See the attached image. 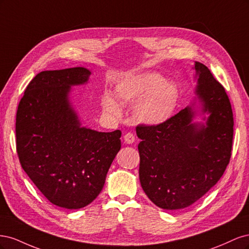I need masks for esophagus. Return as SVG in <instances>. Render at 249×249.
<instances>
[{
    "instance_id": "1",
    "label": "esophagus",
    "mask_w": 249,
    "mask_h": 249,
    "mask_svg": "<svg viewBox=\"0 0 249 249\" xmlns=\"http://www.w3.org/2000/svg\"><path fill=\"white\" fill-rule=\"evenodd\" d=\"M124 140L126 144H132V143L135 141V136L132 133H126L124 136Z\"/></svg>"
}]
</instances>
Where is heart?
<instances>
[{
  "label": "heart",
  "instance_id": "obj_1",
  "mask_svg": "<svg viewBox=\"0 0 249 249\" xmlns=\"http://www.w3.org/2000/svg\"><path fill=\"white\" fill-rule=\"evenodd\" d=\"M115 94L120 102L134 103V117L146 125L166 123L175 114L179 102V90L175 83L150 71L132 73L120 79L115 85ZM102 107L108 115L122 114L120 105L108 91L102 97Z\"/></svg>",
  "mask_w": 249,
  "mask_h": 249
}]
</instances>
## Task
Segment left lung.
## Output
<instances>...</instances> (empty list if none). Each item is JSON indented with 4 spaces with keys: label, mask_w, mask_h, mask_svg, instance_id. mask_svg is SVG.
<instances>
[{
    "label": "left lung",
    "mask_w": 249,
    "mask_h": 249,
    "mask_svg": "<svg viewBox=\"0 0 249 249\" xmlns=\"http://www.w3.org/2000/svg\"><path fill=\"white\" fill-rule=\"evenodd\" d=\"M195 93L205 123H193L197 110H180L159 125H138L141 139L139 178L156 206L179 210L202 197L222 177L230 163L233 118L229 96L206 65L194 63Z\"/></svg>",
    "instance_id": "1"
}]
</instances>
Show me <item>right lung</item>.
I'll list each match as a JSON object with an SVG mask.
<instances>
[{
  "label": "right lung",
  "mask_w": 249,
  "mask_h": 249,
  "mask_svg": "<svg viewBox=\"0 0 249 249\" xmlns=\"http://www.w3.org/2000/svg\"><path fill=\"white\" fill-rule=\"evenodd\" d=\"M85 67L46 71L29 83L17 113V150L22 169L53 205L81 209L103 189L122 147V132L82 126L70 101L86 84Z\"/></svg>",
  "instance_id": "add662e5"
}]
</instances>
